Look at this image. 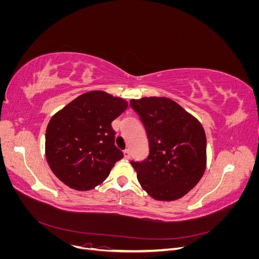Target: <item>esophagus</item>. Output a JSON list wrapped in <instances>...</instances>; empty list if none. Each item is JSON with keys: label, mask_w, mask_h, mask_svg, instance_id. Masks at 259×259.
Instances as JSON below:
<instances>
[{"label": "esophagus", "mask_w": 259, "mask_h": 259, "mask_svg": "<svg viewBox=\"0 0 259 259\" xmlns=\"http://www.w3.org/2000/svg\"><path fill=\"white\" fill-rule=\"evenodd\" d=\"M123 153H124L125 159H131V152H130V149H125V150L123 151Z\"/></svg>", "instance_id": "esophagus-1"}]
</instances>
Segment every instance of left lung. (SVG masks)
Masks as SVG:
<instances>
[{
  "mask_svg": "<svg viewBox=\"0 0 259 259\" xmlns=\"http://www.w3.org/2000/svg\"><path fill=\"white\" fill-rule=\"evenodd\" d=\"M130 104L144 124L150 149L144 161H131L139 184L155 200L184 197L206 167L204 128L169 98L145 97Z\"/></svg>",
  "mask_w": 259,
  "mask_h": 259,
  "instance_id": "8db88e82",
  "label": "left lung"
}]
</instances>
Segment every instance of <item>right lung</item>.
I'll return each mask as SVG.
<instances>
[{"label": "right lung", "mask_w": 259, "mask_h": 259, "mask_svg": "<svg viewBox=\"0 0 259 259\" xmlns=\"http://www.w3.org/2000/svg\"><path fill=\"white\" fill-rule=\"evenodd\" d=\"M126 108L124 99L93 91L76 97L52 117L45 134V154L62 183L86 191L109 176L124 155L114 145L111 122Z\"/></svg>", "instance_id": "obj_1"}]
</instances>
